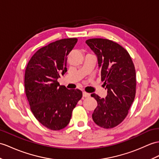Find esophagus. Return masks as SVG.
<instances>
[{"instance_id": "1", "label": "esophagus", "mask_w": 159, "mask_h": 159, "mask_svg": "<svg viewBox=\"0 0 159 159\" xmlns=\"http://www.w3.org/2000/svg\"><path fill=\"white\" fill-rule=\"evenodd\" d=\"M83 98H89L90 96V94L88 93H86V92H83Z\"/></svg>"}]
</instances>
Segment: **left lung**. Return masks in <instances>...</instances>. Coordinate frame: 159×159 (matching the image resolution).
<instances>
[{
  "label": "left lung",
  "mask_w": 159,
  "mask_h": 159,
  "mask_svg": "<svg viewBox=\"0 0 159 159\" xmlns=\"http://www.w3.org/2000/svg\"><path fill=\"white\" fill-rule=\"evenodd\" d=\"M86 43L98 56L102 81L108 91L106 98L91 95L98 102L92 118L98 126L111 129L124 120L135 99V66L128 51L112 40L91 39Z\"/></svg>",
  "instance_id": "left-lung-1"
}]
</instances>
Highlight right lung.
<instances>
[{
  "label": "right lung",
  "instance_id": "1",
  "mask_svg": "<svg viewBox=\"0 0 159 159\" xmlns=\"http://www.w3.org/2000/svg\"><path fill=\"white\" fill-rule=\"evenodd\" d=\"M76 38L64 39L39 49L28 61L25 71V95L31 111L39 123L51 130L68 125L72 113L83 96L79 89L60 86L57 79L67 71L69 53Z\"/></svg>",
  "mask_w": 159,
  "mask_h": 159
}]
</instances>
